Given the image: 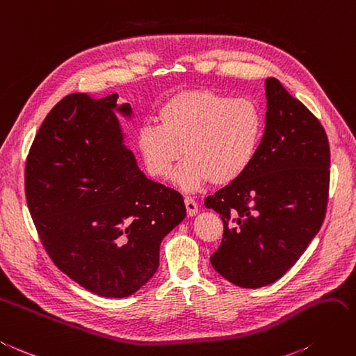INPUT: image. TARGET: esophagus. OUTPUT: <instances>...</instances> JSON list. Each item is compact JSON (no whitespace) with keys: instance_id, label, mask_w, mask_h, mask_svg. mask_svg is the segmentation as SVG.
Here are the masks:
<instances>
[{"instance_id":"esophagus-1","label":"esophagus","mask_w":356,"mask_h":356,"mask_svg":"<svg viewBox=\"0 0 356 356\" xmlns=\"http://www.w3.org/2000/svg\"><path fill=\"white\" fill-rule=\"evenodd\" d=\"M184 204H186V209H187V216H188V217H193V216L197 214L199 208H197V204H196V200H195L193 197L187 196V197L184 199Z\"/></svg>"}]
</instances>
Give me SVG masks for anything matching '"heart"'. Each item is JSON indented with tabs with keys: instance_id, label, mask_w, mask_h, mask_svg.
I'll list each match as a JSON object with an SVG mask.
<instances>
[{
	"instance_id": "heart-1",
	"label": "heart",
	"mask_w": 356,
	"mask_h": 356,
	"mask_svg": "<svg viewBox=\"0 0 356 356\" xmlns=\"http://www.w3.org/2000/svg\"><path fill=\"white\" fill-rule=\"evenodd\" d=\"M159 122L138 131V149L152 177L168 178L184 149L186 161L174 179L186 190L209 181L227 186L254 161L265 118L253 100L234 99L213 90L172 94L159 109Z\"/></svg>"
}]
</instances>
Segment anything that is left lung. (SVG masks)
Here are the masks:
<instances>
[{
    "instance_id": "8db88e82",
    "label": "left lung",
    "mask_w": 356,
    "mask_h": 356,
    "mask_svg": "<svg viewBox=\"0 0 356 356\" xmlns=\"http://www.w3.org/2000/svg\"><path fill=\"white\" fill-rule=\"evenodd\" d=\"M265 90V131L254 161L205 199L225 227L211 265L247 289L274 283L295 265L319 232L330 190V143L321 121L275 78Z\"/></svg>"
}]
</instances>
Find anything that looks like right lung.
Segmentation results:
<instances>
[{
  "label": "right lung",
  "instance_id": "obj_1",
  "mask_svg": "<svg viewBox=\"0 0 356 356\" xmlns=\"http://www.w3.org/2000/svg\"><path fill=\"white\" fill-rule=\"evenodd\" d=\"M118 94L65 95L38 129L25 196L52 262L92 293L133 295L156 274L161 239L186 217L177 190L148 179L122 145Z\"/></svg>",
  "mask_w": 356,
  "mask_h": 356
}]
</instances>
